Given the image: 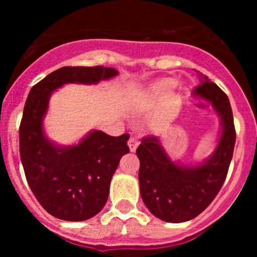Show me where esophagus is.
<instances>
[{
  "label": "esophagus",
  "instance_id": "obj_1",
  "mask_svg": "<svg viewBox=\"0 0 257 257\" xmlns=\"http://www.w3.org/2000/svg\"><path fill=\"white\" fill-rule=\"evenodd\" d=\"M128 148H130L131 152H135L136 148H138V145H139V142H138V139H135V138H130V140H128Z\"/></svg>",
  "mask_w": 257,
  "mask_h": 257
}]
</instances>
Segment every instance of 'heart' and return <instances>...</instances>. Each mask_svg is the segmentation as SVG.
<instances>
[{"instance_id":"1","label":"heart","mask_w":257,"mask_h":257,"mask_svg":"<svg viewBox=\"0 0 257 257\" xmlns=\"http://www.w3.org/2000/svg\"><path fill=\"white\" fill-rule=\"evenodd\" d=\"M176 87V81L171 78H166V79H161L158 82L154 83L151 88V95L153 97H158L162 96V95L170 94V92Z\"/></svg>"}]
</instances>
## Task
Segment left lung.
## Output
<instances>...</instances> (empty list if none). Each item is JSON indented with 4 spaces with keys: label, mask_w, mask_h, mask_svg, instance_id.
I'll return each mask as SVG.
<instances>
[{
    "label": "left lung",
    "mask_w": 257,
    "mask_h": 257,
    "mask_svg": "<svg viewBox=\"0 0 257 257\" xmlns=\"http://www.w3.org/2000/svg\"><path fill=\"white\" fill-rule=\"evenodd\" d=\"M194 96L211 103L220 118L221 134L216 148L197 165L171 160L160 138L149 136L136 149L143 202L154 216L167 222L194 219L208 207L225 181L235 144V128L229 99L207 76L198 73Z\"/></svg>",
    "instance_id": "obj_1"
}]
</instances>
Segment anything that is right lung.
Returning <instances> with one entry per match:
<instances>
[{"label":"right lung","mask_w":257,"mask_h":257,"mask_svg":"<svg viewBox=\"0 0 257 257\" xmlns=\"http://www.w3.org/2000/svg\"><path fill=\"white\" fill-rule=\"evenodd\" d=\"M118 76L114 68L63 67L31 88L19 128L20 160L27 181L41 206L65 221H83L105 206L109 185L128 134L110 136L92 130L78 144L58 145L44 130L50 96L67 83L95 85Z\"/></svg>","instance_id":"add662e5"}]
</instances>
